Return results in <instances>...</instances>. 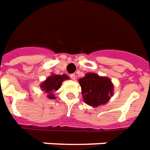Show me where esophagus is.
<instances>
[{"mask_svg":"<svg viewBox=\"0 0 150 150\" xmlns=\"http://www.w3.org/2000/svg\"><path fill=\"white\" fill-rule=\"evenodd\" d=\"M70 77L73 80H76V75L75 74H70Z\"/></svg>","mask_w":150,"mask_h":150,"instance_id":"1","label":"esophagus"}]
</instances>
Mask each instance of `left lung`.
Returning <instances> with one entry per match:
<instances>
[{
  "instance_id": "left-lung-1",
  "label": "left lung",
  "mask_w": 150,
  "mask_h": 150,
  "mask_svg": "<svg viewBox=\"0 0 150 150\" xmlns=\"http://www.w3.org/2000/svg\"><path fill=\"white\" fill-rule=\"evenodd\" d=\"M84 102L93 107L106 104L113 95L114 86L110 78L89 73L79 79Z\"/></svg>"
}]
</instances>
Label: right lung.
Segmentation results:
<instances>
[{
	"mask_svg": "<svg viewBox=\"0 0 150 150\" xmlns=\"http://www.w3.org/2000/svg\"><path fill=\"white\" fill-rule=\"evenodd\" d=\"M67 79H69V77L65 74H63V75L52 74L50 77H47L43 82L41 83L40 88L43 91L46 92L47 94V96L49 99H55L56 97L53 94V92L59 90L62 85V82Z\"/></svg>",
	"mask_w": 150,
	"mask_h": 150,
	"instance_id": "right-lung-1",
	"label": "right lung"
}]
</instances>
